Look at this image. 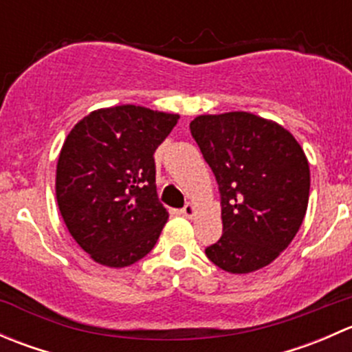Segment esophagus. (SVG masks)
Listing matches in <instances>:
<instances>
[{"label": "esophagus", "mask_w": 352, "mask_h": 352, "mask_svg": "<svg viewBox=\"0 0 352 352\" xmlns=\"http://www.w3.org/2000/svg\"><path fill=\"white\" fill-rule=\"evenodd\" d=\"M180 212H182V214L186 216V218H192L194 212H196V208H194L192 202H187V204L184 206L182 209H180Z\"/></svg>", "instance_id": "1"}]
</instances>
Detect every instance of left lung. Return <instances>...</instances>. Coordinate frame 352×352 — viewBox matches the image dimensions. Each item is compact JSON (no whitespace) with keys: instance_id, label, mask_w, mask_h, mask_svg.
<instances>
[{"instance_id":"1","label":"left lung","mask_w":352,"mask_h":352,"mask_svg":"<svg viewBox=\"0 0 352 352\" xmlns=\"http://www.w3.org/2000/svg\"><path fill=\"white\" fill-rule=\"evenodd\" d=\"M190 133L218 182L223 235L206 248L232 274L271 264L303 223L310 168L293 134L248 112L199 116Z\"/></svg>"}]
</instances>
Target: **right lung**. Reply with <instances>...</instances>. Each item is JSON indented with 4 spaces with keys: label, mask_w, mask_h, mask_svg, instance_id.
Segmentation results:
<instances>
[{
    "label": "right lung",
    "mask_w": 352,
    "mask_h": 352,
    "mask_svg": "<svg viewBox=\"0 0 352 352\" xmlns=\"http://www.w3.org/2000/svg\"><path fill=\"white\" fill-rule=\"evenodd\" d=\"M177 120L119 105L88 113L67 134L56 197L71 236L98 264L126 267L155 247L168 212L156 192L153 155Z\"/></svg>",
    "instance_id": "1"
}]
</instances>
